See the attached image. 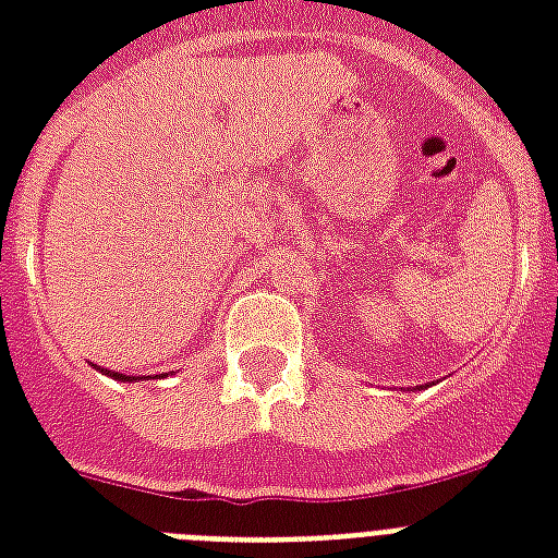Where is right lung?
<instances>
[{
  "label": "right lung",
  "mask_w": 558,
  "mask_h": 558,
  "mask_svg": "<svg viewBox=\"0 0 558 558\" xmlns=\"http://www.w3.org/2000/svg\"><path fill=\"white\" fill-rule=\"evenodd\" d=\"M109 376H116V379H124V373H116V371L109 373Z\"/></svg>",
  "instance_id": "1"
}]
</instances>
